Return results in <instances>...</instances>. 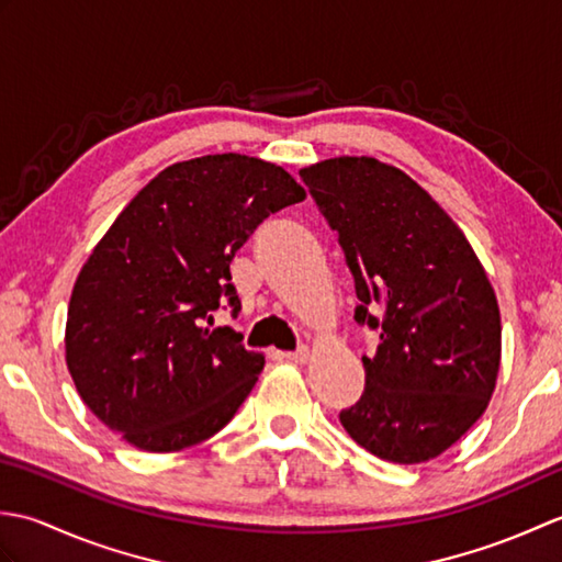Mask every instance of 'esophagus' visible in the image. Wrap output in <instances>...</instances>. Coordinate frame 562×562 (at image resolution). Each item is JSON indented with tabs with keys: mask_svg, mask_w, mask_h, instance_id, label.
<instances>
[{
	"mask_svg": "<svg viewBox=\"0 0 562 562\" xmlns=\"http://www.w3.org/2000/svg\"><path fill=\"white\" fill-rule=\"evenodd\" d=\"M282 360H290V362H296V364H304L308 360V348L306 345H302V348H296L292 352H280Z\"/></svg>",
	"mask_w": 562,
	"mask_h": 562,
	"instance_id": "34e87169",
	"label": "esophagus"
}]
</instances>
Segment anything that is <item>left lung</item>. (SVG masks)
Masks as SVG:
<instances>
[{"label": "left lung", "instance_id": "1", "mask_svg": "<svg viewBox=\"0 0 562 562\" xmlns=\"http://www.w3.org/2000/svg\"><path fill=\"white\" fill-rule=\"evenodd\" d=\"M355 278V321L379 330L364 393L340 413L357 445L393 463L447 451L495 391V290L449 214L396 166L336 157L300 171ZM379 307L385 314H373Z\"/></svg>", "mask_w": 562, "mask_h": 562}]
</instances>
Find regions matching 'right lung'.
I'll return each instance as SVG.
<instances>
[{
    "mask_svg": "<svg viewBox=\"0 0 562 562\" xmlns=\"http://www.w3.org/2000/svg\"><path fill=\"white\" fill-rule=\"evenodd\" d=\"M306 198L246 154L178 161L130 200L91 250L67 308V369L81 401L137 449L164 453L217 435L266 357L214 312L238 304L229 262L256 226Z\"/></svg>",
    "mask_w": 562,
    "mask_h": 562,
    "instance_id": "add662e5",
    "label": "right lung"
}]
</instances>
